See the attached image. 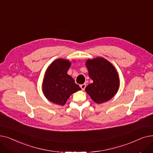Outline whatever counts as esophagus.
Here are the masks:
<instances>
[{
  "label": "esophagus",
  "mask_w": 153,
  "mask_h": 153,
  "mask_svg": "<svg viewBox=\"0 0 153 153\" xmlns=\"http://www.w3.org/2000/svg\"><path fill=\"white\" fill-rule=\"evenodd\" d=\"M80 87H81V88L82 89V91H84L85 89V88L86 87V84H81L80 85Z\"/></svg>",
  "instance_id": "34e87169"
}]
</instances>
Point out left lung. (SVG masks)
<instances>
[{
  "label": "left lung",
  "mask_w": 153,
  "mask_h": 153,
  "mask_svg": "<svg viewBox=\"0 0 153 153\" xmlns=\"http://www.w3.org/2000/svg\"><path fill=\"white\" fill-rule=\"evenodd\" d=\"M86 66L93 83L85 87V91L97 103L110 100L117 92L120 82L118 73L112 64L102 58L87 61Z\"/></svg>",
  "instance_id": "8db88e82"
}]
</instances>
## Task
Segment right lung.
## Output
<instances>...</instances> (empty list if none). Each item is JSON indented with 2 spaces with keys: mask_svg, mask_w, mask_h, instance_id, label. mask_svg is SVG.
I'll list each match as a JSON object with an SVG mask.
<instances>
[{
  "mask_svg": "<svg viewBox=\"0 0 153 153\" xmlns=\"http://www.w3.org/2000/svg\"><path fill=\"white\" fill-rule=\"evenodd\" d=\"M71 64L68 60L58 59L51 63L45 75L43 94L50 101L59 105H64L71 94L81 90L67 74Z\"/></svg>",
  "mask_w": 153,
  "mask_h": 153,
  "instance_id": "right-lung-1",
  "label": "right lung"
}]
</instances>
